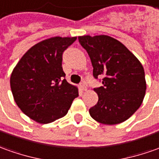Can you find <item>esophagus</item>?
Instances as JSON below:
<instances>
[{"label": "esophagus", "mask_w": 159, "mask_h": 159, "mask_svg": "<svg viewBox=\"0 0 159 159\" xmlns=\"http://www.w3.org/2000/svg\"><path fill=\"white\" fill-rule=\"evenodd\" d=\"M80 90L81 91H86V86L84 83H81V84L80 85Z\"/></svg>", "instance_id": "obj_1"}]
</instances>
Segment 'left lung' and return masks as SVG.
Segmentation results:
<instances>
[{"instance_id": "8db88e82", "label": "left lung", "mask_w": 159, "mask_h": 159, "mask_svg": "<svg viewBox=\"0 0 159 159\" xmlns=\"http://www.w3.org/2000/svg\"><path fill=\"white\" fill-rule=\"evenodd\" d=\"M93 67V77L103 76L100 87L94 88L98 103L89 109L98 123L117 125L139 108L145 95L144 70L137 57L120 41L108 35L79 36Z\"/></svg>"}]
</instances>
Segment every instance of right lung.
Returning <instances> with one entry per match:
<instances>
[{"mask_svg": "<svg viewBox=\"0 0 159 159\" xmlns=\"http://www.w3.org/2000/svg\"><path fill=\"white\" fill-rule=\"evenodd\" d=\"M76 37H52L33 46L12 72L10 86L16 105L30 119L48 124L64 117L78 88L64 79L62 54Z\"/></svg>", "mask_w": 159, "mask_h": 159, "instance_id": "right-lung-1", "label": "right lung"}]
</instances>
